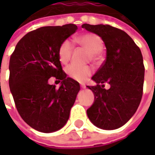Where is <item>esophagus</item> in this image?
<instances>
[{"instance_id":"esophagus-1","label":"esophagus","mask_w":155,"mask_h":155,"mask_svg":"<svg viewBox=\"0 0 155 155\" xmlns=\"http://www.w3.org/2000/svg\"><path fill=\"white\" fill-rule=\"evenodd\" d=\"M80 87H82V88H85V87H86V86H85L84 84H80Z\"/></svg>"}]
</instances>
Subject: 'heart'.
I'll return each instance as SVG.
<instances>
[{
  "label": "heart",
  "instance_id": "obj_1",
  "mask_svg": "<svg viewBox=\"0 0 155 155\" xmlns=\"http://www.w3.org/2000/svg\"><path fill=\"white\" fill-rule=\"evenodd\" d=\"M78 42L80 46L87 50L90 52L89 58L93 60H97L99 57L100 52L101 51L104 47V42L99 35L93 33H86L77 38ZM74 44L69 38L63 40L61 42L58 49V59L61 63L66 64L70 61L72 55ZM93 69L90 66H78L71 64L66 68V72L71 79L84 82L92 75Z\"/></svg>",
  "mask_w": 155,
  "mask_h": 155
}]
</instances>
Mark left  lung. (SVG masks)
I'll use <instances>...</instances> for the list:
<instances>
[{
  "label": "left lung",
  "mask_w": 155,
  "mask_h": 155,
  "mask_svg": "<svg viewBox=\"0 0 155 155\" xmlns=\"http://www.w3.org/2000/svg\"><path fill=\"white\" fill-rule=\"evenodd\" d=\"M82 27L101 38L107 49L105 61L87 86L95 101L87 110L90 120L103 130H116L132 117L143 94L145 68L141 50L123 30L109 25L84 24ZM110 88H103L104 84Z\"/></svg>",
  "instance_id": "1"
}]
</instances>
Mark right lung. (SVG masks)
I'll use <instances>...</instances> for the list:
<instances>
[{"label":"right lung","mask_w":155,"mask_h":155,"mask_svg":"<svg viewBox=\"0 0 155 155\" xmlns=\"http://www.w3.org/2000/svg\"><path fill=\"white\" fill-rule=\"evenodd\" d=\"M74 24L43 26L18 42L9 59V88L18 113L30 127L42 133L58 130L68 121L80 87L67 77L58 59L63 40L77 30ZM62 80L55 88L48 80Z\"/></svg>","instance_id":"obj_1"}]
</instances>
